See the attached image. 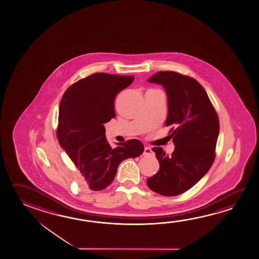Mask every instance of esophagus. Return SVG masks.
<instances>
[{"mask_svg": "<svg viewBox=\"0 0 259 259\" xmlns=\"http://www.w3.org/2000/svg\"><path fill=\"white\" fill-rule=\"evenodd\" d=\"M143 154H144V155H151V154H153V151L151 150V149H150L149 147H146L144 149Z\"/></svg>", "mask_w": 259, "mask_h": 259, "instance_id": "esophagus-1", "label": "esophagus"}]
</instances>
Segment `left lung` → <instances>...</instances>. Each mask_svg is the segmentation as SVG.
I'll return each instance as SVG.
<instances>
[{
	"instance_id": "left-lung-1",
	"label": "left lung",
	"mask_w": 259,
	"mask_h": 259,
	"mask_svg": "<svg viewBox=\"0 0 259 259\" xmlns=\"http://www.w3.org/2000/svg\"><path fill=\"white\" fill-rule=\"evenodd\" d=\"M149 81L161 84L167 92L166 127L172 126L168 137L175 150L168 157L162 148H152L159 170L147 184L156 193L174 197L192 188L209 170L215 158L220 119L205 89L194 78L166 70L155 73Z\"/></svg>"
}]
</instances>
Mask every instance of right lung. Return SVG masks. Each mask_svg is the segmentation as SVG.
<instances>
[{
	"instance_id": "1",
	"label": "right lung",
	"mask_w": 259,
	"mask_h": 259,
	"mask_svg": "<svg viewBox=\"0 0 259 259\" xmlns=\"http://www.w3.org/2000/svg\"><path fill=\"white\" fill-rule=\"evenodd\" d=\"M133 80V76L94 73L70 85L60 102L58 141L91 190L106 189L114 180L119 163L144 151L139 140L111 148L103 126L116 116L117 94Z\"/></svg>"
}]
</instances>
